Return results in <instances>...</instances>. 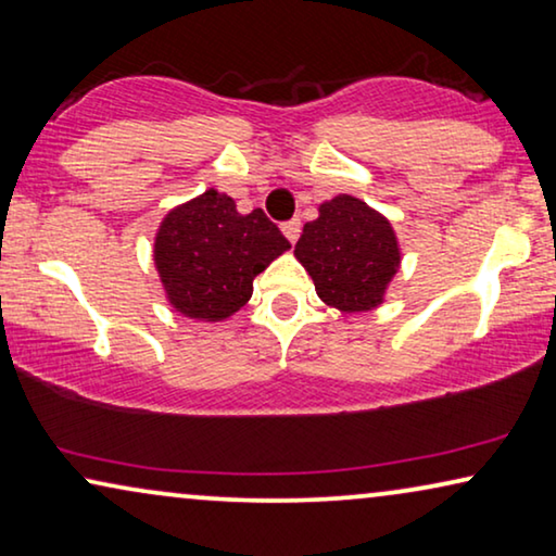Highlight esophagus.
Segmentation results:
<instances>
[{
  "label": "esophagus",
  "mask_w": 556,
  "mask_h": 556,
  "mask_svg": "<svg viewBox=\"0 0 556 556\" xmlns=\"http://www.w3.org/2000/svg\"><path fill=\"white\" fill-rule=\"evenodd\" d=\"M281 231H285V237L294 244V241L300 239L302 222H300V218H292V222H285V224H281Z\"/></svg>",
  "instance_id": "34e87169"
}]
</instances>
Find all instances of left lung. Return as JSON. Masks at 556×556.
Returning a JSON list of instances; mask_svg holds the SVG:
<instances>
[{
  "label": "left lung",
  "mask_w": 556,
  "mask_h": 556,
  "mask_svg": "<svg viewBox=\"0 0 556 556\" xmlns=\"http://www.w3.org/2000/svg\"><path fill=\"white\" fill-rule=\"evenodd\" d=\"M319 300L342 312L378 307L401 264L395 233L378 211L355 197H334L319 206L294 247Z\"/></svg>",
  "instance_id": "obj_1"
}]
</instances>
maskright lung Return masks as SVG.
<instances>
[{
    "mask_svg": "<svg viewBox=\"0 0 556 556\" xmlns=\"http://www.w3.org/2000/svg\"><path fill=\"white\" fill-rule=\"evenodd\" d=\"M287 249V237L262 208L244 216L211 189L163 218L155 267L181 315L216 323L244 307L254 277Z\"/></svg>",
    "mask_w": 556,
    "mask_h": 556,
    "instance_id": "1",
    "label": "right lung"
}]
</instances>
